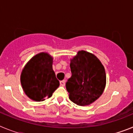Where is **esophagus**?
Masks as SVG:
<instances>
[{
    "instance_id": "obj_1",
    "label": "esophagus",
    "mask_w": 133,
    "mask_h": 133,
    "mask_svg": "<svg viewBox=\"0 0 133 133\" xmlns=\"http://www.w3.org/2000/svg\"><path fill=\"white\" fill-rule=\"evenodd\" d=\"M60 85L62 86V87H64V86L65 85V81L63 80V81H60Z\"/></svg>"
}]
</instances>
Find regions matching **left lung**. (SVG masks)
Returning <instances> with one entry per match:
<instances>
[{
    "label": "left lung",
    "mask_w": 133,
    "mask_h": 133,
    "mask_svg": "<svg viewBox=\"0 0 133 133\" xmlns=\"http://www.w3.org/2000/svg\"><path fill=\"white\" fill-rule=\"evenodd\" d=\"M70 66L72 76L66 83L69 98L81 106L91 104L103 94L106 85L104 66L95 55L84 50L78 51Z\"/></svg>",
    "instance_id": "1"
}]
</instances>
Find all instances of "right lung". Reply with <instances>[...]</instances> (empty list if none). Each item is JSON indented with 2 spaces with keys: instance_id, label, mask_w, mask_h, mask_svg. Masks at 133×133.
Returning a JSON list of instances; mask_svg holds the SVG:
<instances>
[{
  "instance_id": "add662e5",
  "label": "right lung",
  "mask_w": 133,
  "mask_h": 133,
  "mask_svg": "<svg viewBox=\"0 0 133 133\" xmlns=\"http://www.w3.org/2000/svg\"><path fill=\"white\" fill-rule=\"evenodd\" d=\"M52 58L41 52L33 56L23 69L21 82L26 95L35 101L50 98L58 87L59 81L52 70Z\"/></svg>"
}]
</instances>
